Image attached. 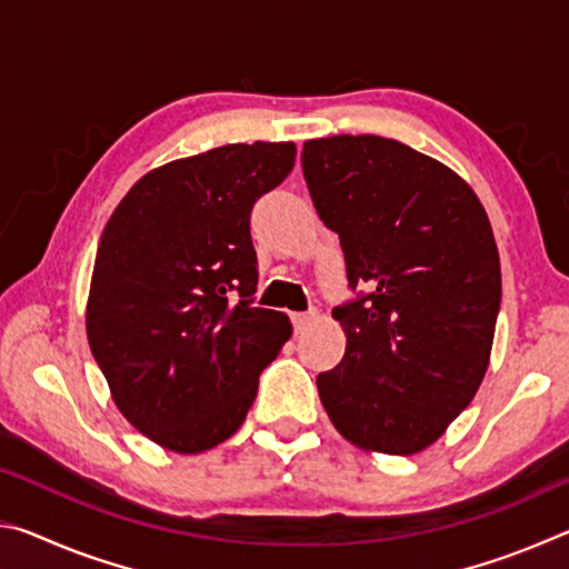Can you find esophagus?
<instances>
[{"mask_svg": "<svg viewBox=\"0 0 569 569\" xmlns=\"http://www.w3.org/2000/svg\"><path fill=\"white\" fill-rule=\"evenodd\" d=\"M316 319H319V313H316V311H303V313H293V316H291V321H293V329H296V333L306 331L308 326H311Z\"/></svg>", "mask_w": 569, "mask_h": 569, "instance_id": "obj_1", "label": "esophagus"}]
</instances>
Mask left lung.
Returning a JSON list of instances; mask_svg holds the SVG:
<instances>
[{
	"instance_id": "8db88e82",
	"label": "left lung",
	"mask_w": 569,
	"mask_h": 569,
	"mask_svg": "<svg viewBox=\"0 0 569 569\" xmlns=\"http://www.w3.org/2000/svg\"><path fill=\"white\" fill-rule=\"evenodd\" d=\"M301 162L351 288H369L333 308L346 353L316 379L321 403L353 447L417 455L487 373L502 301L492 226L455 170L397 140H306Z\"/></svg>"
}]
</instances>
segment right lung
Instances as JSON below:
<instances>
[{"label":"right lung","instance_id":"right-lung-1","mask_svg":"<svg viewBox=\"0 0 569 569\" xmlns=\"http://www.w3.org/2000/svg\"><path fill=\"white\" fill-rule=\"evenodd\" d=\"M293 162V142L166 162L134 182L102 230L88 341L114 407L162 449L198 455L233 437L258 377L291 339L286 313L250 306V210Z\"/></svg>","mask_w":569,"mask_h":569}]
</instances>
